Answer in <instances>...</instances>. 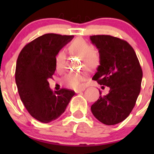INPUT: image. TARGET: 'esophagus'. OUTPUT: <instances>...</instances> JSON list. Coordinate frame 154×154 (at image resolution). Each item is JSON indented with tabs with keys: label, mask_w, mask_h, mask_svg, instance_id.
Instances as JSON below:
<instances>
[{
	"label": "esophagus",
	"mask_w": 154,
	"mask_h": 154,
	"mask_svg": "<svg viewBox=\"0 0 154 154\" xmlns=\"http://www.w3.org/2000/svg\"><path fill=\"white\" fill-rule=\"evenodd\" d=\"M85 90V88L84 87H83V88H80V89H77V90H75V92L76 93H79V92H81V91H83Z\"/></svg>",
	"instance_id": "34e87169"
}]
</instances>
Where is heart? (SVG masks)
Wrapping results in <instances>:
<instances>
[{
	"label": "heart",
	"mask_w": 154,
	"mask_h": 154,
	"mask_svg": "<svg viewBox=\"0 0 154 154\" xmlns=\"http://www.w3.org/2000/svg\"><path fill=\"white\" fill-rule=\"evenodd\" d=\"M92 49V46L83 40H75L68 48L70 54L80 57V66L87 70L95 68L100 63L98 55ZM66 58V54L63 51L57 53L55 57V67L57 71L63 70ZM85 78L86 76L83 73H69L63 77V82L70 88H79L82 87V83Z\"/></svg>",
	"instance_id": "heart-1"
}]
</instances>
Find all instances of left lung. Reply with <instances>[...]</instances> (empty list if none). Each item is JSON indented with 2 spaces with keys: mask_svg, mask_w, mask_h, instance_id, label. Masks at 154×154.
I'll return each mask as SVG.
<instances>
[{
  "mask_svg": "<svg viewBox=\"0 0 154 154\" xmlns=\"http://www.w3.org/2000/svg\"><path fill=\"white\" fill-rule=\"evenodd\" d=\"M100 54V66L92 80L109 87L91 105L94 117L106 125L125 120L136 104L141 90L142 70L136 52L127 42L108 35L90 36ZM104 87V86H102Z\"/></svg>",
  "mask_w": 154,
  "mask_h": 154,
  "instance_id": "1",
  "label": "left lung"
}]
</instances>
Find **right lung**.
Returning a JSON list of instances; mask_svg holds the SVG:
<instances>
[{
  "instance_id": "add662e5",
  "label": "right lung",
  "mask_w": 154,
  "mask_h": 154,
  "mask_svg": "<svg viewBox=\"0 0 154 154\" xmlns=\"http://www.w3.org/2000/svg\"><path fill=\"white\" fill-rule=\"evenodd\" d=\"M73 38L45 34L26 45L18 55L15 75L20 98L29 114L43 123L58 119L75 94L67 88L54 92L48 83L55 72L57 53Z\"/></svg>"
}]
</instances>
